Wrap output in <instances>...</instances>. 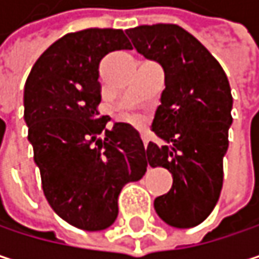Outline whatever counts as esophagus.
Listing matches in <instances>:
<instances>
[{"label":"esophagus","instance_id":"1","mask_svg":"<svg viewBox=\"0 0 259 259\" xmlns=\"http://www.w3.org/2000/svg\"><path fill=\"white\" fill-rule=\"evenodd\" d=\"M142 141H144V147L147 148V145H148V136L145 133H142Z\"/></svg>","mask_w":259,"mask_h":259}]
</instances>
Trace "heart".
Masks as SVG:
<instances>
[{
	"instance_id": "1",
	"label": "heart",
	"mask_w": 259,
	"mask_h": 259,
	"mask_svg": "<svg viewBox=\"0 0 259 259\" xmlns=\"http://www.w3.org/2000/svg\"><path fill=\"white\" fill-rule=\"evenodd\" d=\"M129 118L132 121H135V123H139V121H141V117H139V115H130Z\"/></svg>"
}]
</instances>
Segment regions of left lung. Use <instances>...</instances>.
<instances>
[{
	"instance_id": "1",
	"label": "left lung",
	"mask_w": 259,
	"mask_h": 259,
	"mask_svg": "<svg viewBox=\"0 0 259 259\" xmlns=\"http://www.w3.org/2000/svg\"><path fill=\"white\" fill-rule=\"evenodd\" d=\"M126 34L141 55L165 72L151 126L159 139L147 145L145 156L150 166L172 174V187L154 199V210L171 227H196L213 211L224 184L233 123L230 82L208 49L181 26L139 25Z\"/></svg>"
}]
</instances>
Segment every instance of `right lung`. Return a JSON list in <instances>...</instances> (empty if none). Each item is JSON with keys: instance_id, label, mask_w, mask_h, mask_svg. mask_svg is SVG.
<instances>
[{"instance_id": "1", "label": "right lung", "mask_w": 259, "mask_h": 259, "mask_svg": "<svg viewBox=\"0 0 259 259\" xmlns=\"http://www.w3.org/2000/svg\"><path fill=\"white\" fill-rule=\"evenodd\" d=\"M121 49H132L123 29L69 32L40 55L25 82L24 118L43 193L61 219L85 231L115 222L123 186L141 180L148 165L139 133L126 123L108 129L97 109L99 64Z\"/></svg>"}]
</instances>
